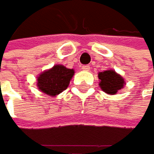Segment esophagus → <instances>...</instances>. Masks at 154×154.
<instances>
[{
    "mask_svg": "<svg viewBox=\"0 0 154 154\" xmlns=\"http://www.w3.org/2000/svg\"><path fill=\"white\" fill-rule=\"evenodd\" d=\"M81 69H82L83 71H89L90 70V66L89 65H83L82 67H81Z\"/></svg>",
    "mask_w": 154,
    "mask_h": 154,
    "instance_id": "obj_1",
    "label": "esophagus"
}]
</instances>
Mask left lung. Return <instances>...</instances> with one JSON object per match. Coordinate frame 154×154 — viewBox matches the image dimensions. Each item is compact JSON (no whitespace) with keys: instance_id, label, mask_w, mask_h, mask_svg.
<instances>
[{"instance_id":"left-lung-1","label":"left lung","mask_w":154,"mask_h":154,"mask_svg":"<svg viewBox=\"0 0 154 154\" xmlns=\"http://www.w3.org/2000/svg\"><path fill=\"white\" fill-rule=\"evenodd\" d=\"M99 79H100V86L105 93L114 95L118 92V90L123 88L125 84L124 79L115 73L114 71H104L99 74Z\"/></svg>"}]
</instances>
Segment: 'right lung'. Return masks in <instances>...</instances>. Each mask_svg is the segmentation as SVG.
I'll use <instances>...</instances> for the list:
<instances>
[{
  "label": "right lung",
  "mask_w": 154,
  "mask_h": 154,
  "mask_svg": "<svg viewBox=\"0 0 154 154\" xmlns=\"http://www.w3.org/2000/svg\"><path fill=\"white\" fill-rule=\"evenodd\" d=\"M74 73L73 69H67L62 65H55L54 68L44 72L38 76L37 86L47 95L56 96L68 87Z\"/></svg>",
  "instance_id": "add662e5"
}]
</instances>
